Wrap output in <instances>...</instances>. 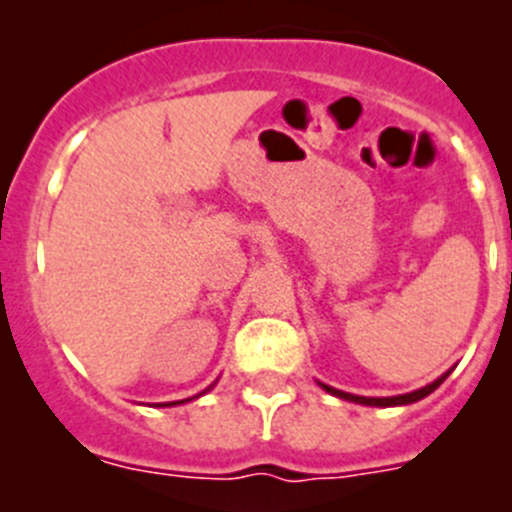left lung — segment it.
Masks as SVG:
<instances>
[{"label":"left lung","instance_id":"obj_1","mask_svg":"<svg viewBox=\"0 0 512 512\" xmlns=\"http://www.w3.org/2000/svg\"><path fill=\"white\" fill-rule=\"evenodd\" d=\"M447 375H449V373L439 375L437 381H434V383H429V386H424V388H419V391L403 393V396H388V398H368V396H355V393H345V391H340V388L325 386V383H320V386L325 388L327 393H332V396H337V398H345V401L363 403V406H383V409H386V406H406V403L421 401V398H426V396H429L431 391H437V388L442 386L444 381H447Z\"/></svg>","mask_w":512,"mask_h":512}]
</instances>
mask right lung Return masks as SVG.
Instances as JSON below:
<instances>
[{
    "label": "right lung",
    "instance_id": "obj_1",
    "mask_svg": "<svg viewBox=\"0 0 512 512\" xmlns=\"http://www.w3.org/2000/svg\"><path fill=\"white\" fill-rule=\"evenodd\" d=\"M210 391V388H208ZM205 393V391H203ZM192 398H198V396H192ZM192 398H185V401H192ZM185 401H170V403H159V406H177V403H185Z\"/></svg>",
    "mask_w": 512,
    "mask_h": 512
}]
</instances>
